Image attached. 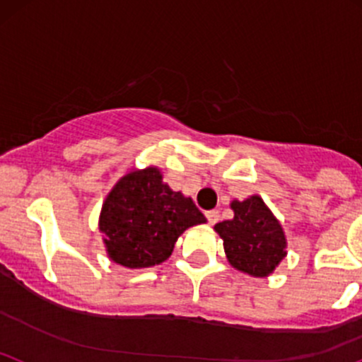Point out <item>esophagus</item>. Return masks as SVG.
Listing matches in <instances>:
<instances>
[{
	"label": "esophagus",
	"instance_id": "34e87169",
	"mask_svg": "<svg viewBox=\"0 0 362 362\" xmlns=\"http://www.w3.org/2000/svg\"><path fill=\"white\" fill-rule=\"evenodd\" d=\"M206 218H208V222L211 223V226H215V223L218 222V218H220L218 211H216V210H210V211H206Z\"/></svg>",
	"mask_w": 362,
	"mask_h": 362
}]
</instances>
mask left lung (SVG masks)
<instances>
[{
  "label": "left lung",
  "mask_w": 362,
  "mask_h": 362,
  "mask_svg": "<svg viewBox=\"0 0 362 362\" xmlns=\"http://www.w3.org/2000/svg\"><path fill=\"white\" fill-rule=\"evenodd\" d=\"M234 218L216 223L227 258L238 271L267 276L286 257V238L279 222L258 196L230 204Z\"/></svg>",
  "instance_id": "1"
}]
</instances>
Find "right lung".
<instances>
[{
    "instance_id": "obj_1",
    "label": "right lung",
    "mask_w": 362,
    "mask_h": 362,
    "mask_svg": "<svg viewBox=\"0 0 362 362\" xmlns=\"http://www.w3.org/2000/svg\"><path fill=\"white\" fill-rule=\"evenodd\" d=\"M206 218L191 197L173 192L158 168L124 175L105 199L100 230L116 264L144 269L170 257L178 235Z\"/></svg>"
}]
</instances>
